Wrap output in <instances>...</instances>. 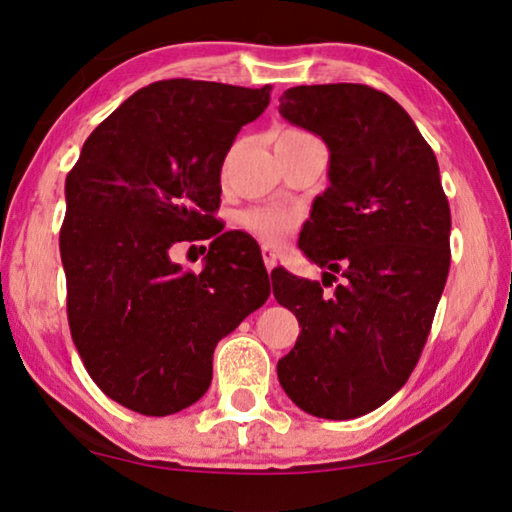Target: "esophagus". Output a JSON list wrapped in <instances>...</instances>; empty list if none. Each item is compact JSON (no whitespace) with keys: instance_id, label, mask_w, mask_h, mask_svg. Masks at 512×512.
Masks as SVG:
<instances>
[{"instance_id":"1","label":"esophagus","mask_w":512,"mask_h":512,"mask_svg":"<svg viewBox=\"0 0 512 512\" xmlns=\"http://www.w3.org/2000/svg\"><path fill=\"white\" fill-rule=\"evenodd\" d=\"M262 257H264L266 271L271 273L273 268H275V264H277V253H275V250H273L271 246H262Z\"/></svg>"}]
</instances>
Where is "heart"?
Here are the masks:
<instances>
[{"label":"heart","instance_id":"heart-1","mask_svg":"<svg viewBox=\"0 0 512 512\" xmlns=\"http://www.w3.org/2000/svg\"><path fill=\"white\" fill-rule=\"evenodd\" d=\"M293 133H300V131H280L277 137L282 135H293ZM241 221H244L246 228L250 232H255L257 237H262L266 241H282L284 237L289 235L293 230V225H296V216L287 210H280V207H255V210H248L244 216H241Z\"/></svg>","mask_w":512,"mask_h":512}]
</instances>
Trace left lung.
Wrapping results in <instances>:
<instances>
[{
    "label": "left lung",
    "mask_w": 512,
    "mask_h": 512,
    "mask_svg": "<svg viewBox=\"0 0 512 512\" xmlns=\"http://www.w3.org/2000/svg\"><path fill=\"white\" fill-rule=\"evenodd\" d=\"M280 115L329 149L298 246L341 284L327 298L275 268V300L302 327L277 379L309 415L359 418L406 384L443 296L452 214L438 160L409 112L368 85L289 88Z\"/></svg>",
    "instance_id": "8db88e82"
}]
</instances>
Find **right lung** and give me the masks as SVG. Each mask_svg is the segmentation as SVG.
I'll use <instances>...</instances> for the list:
<instances>
[{"label": "right lung", "mask_w": 512, "mask_h": 512, "mask_svg": "<svg viewBox=\"0 0 512 512\" xmlns=\"http://www.w3.org/2000/svg\"><path fill=\"white\" fill-rule=\"evenodd\" d=\"M268 101V85L151 83L94 128L67 173L69 329L94 384L135 413L201 400L216 343L271 293L255 241L210 232L225 155ZM196 238L213 239L198 276L170 259Z\"/></svg>", "instance_id": "right-lung-1"}]
</instances>
